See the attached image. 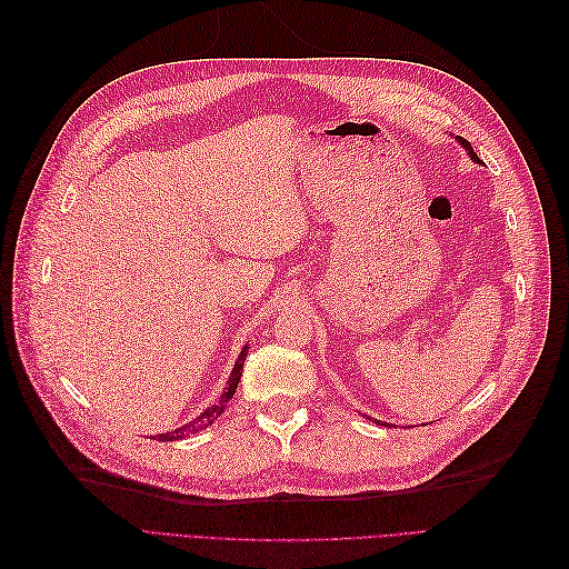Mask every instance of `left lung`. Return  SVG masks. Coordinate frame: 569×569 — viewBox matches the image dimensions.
Wrapping results in <instances>:
<instances>
[{
  "instance_id": "8db88e82",
  "label": "left lung",
  "mask_w": 569,
  "mask_h": 569,
  "mask_svg": "<svg viewBox=\"0 0 569 569\" xmlns=\"http://www.w3.org/2000/svg\"><path fill=\"white\" fill-rule=\"evenodd\" d=\"M458 142L465 147V151H468L470 153V159L472 161H479V157H477V153H475V149H472V144L468 142V140H462V137H458ZM377 425H380V420H377Z\"/></svg>"
}]
</instances>
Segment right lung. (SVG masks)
Returning <instances> with one entry per match:
<instances>
[{"label":"right lung","mask_w":569,"mask_h":569,"mask_svg":"<svg viewBox=\"0 0 569 569\" xmlns=\"http://www.w3.org/2000/svg\"><path fill=\"white\" fill-rule=\"evenodd\" d=\"M244 360H247V347H244L242 351H239V358H237V363H234L232 375H230V380H228V389L220 393L218 403H216V406H211V408H206L199 418H194L192 422H187L184 427H178V429H173V432L159 435V441H178V439H182V437H187V435H192V432L197 435L199 429L213 425V422L222 416V412H226V403L232 399L234 391H237L239 377H242V370H244Z\"/></svg>","instance_id":"right-lung-1"}]
</instances>
